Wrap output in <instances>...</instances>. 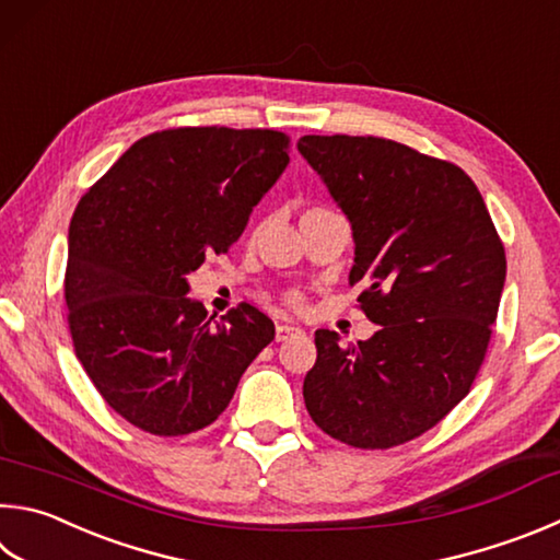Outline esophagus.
<instances>
[{
    "instance_id": "esophagus-1",
    "label": "esophagus",
    "mask_w": 560,
    "mask_h": 560,
    "mask_svg": "<svg viewBox=\"0 0 560 560\" xmlns=\"http://www.w3.org/2000/svg\"><path fill=\"white\" fill-rule=\"evenodd\" d=\"M303 330L296 328V325H289V323H281L277 325V342H283L289 338H296V335H301Z\"/></svg>"
}]
</instances>
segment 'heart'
I'll list each match as a JSON object with an SVG mask.
<instances>
[{"label": "heart", "instance_id": "heart-1", "mask_svg": "<svg viewBox=\"0 0 560 560\" xmlns=\"http://www.w3.org/2000/svg\"><path fill=\"white\" fill-rule=\"evenodd\" d=\"M313 210H323V208H311L306 212H313ZM306 212H303V215H306ZM283 303H287V306H291V308H301L303 306V296H301L299 291H289V293H283Z\"/></svg>", "mask_w": 560, "mask_h": 560}]
</instances>
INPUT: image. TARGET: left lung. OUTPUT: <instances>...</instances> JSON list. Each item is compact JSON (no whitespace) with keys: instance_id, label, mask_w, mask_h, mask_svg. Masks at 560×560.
<instances>
[{"instance_id":"1","label":"left lung","mask_w":560,"mask_h":560,"mask_svg":"<svg viewBox=\"0 0 560 560\" xmlns=\"http://www.w3.org/2000/svg\"><path fill=\"white\" fill-rule=\"evenodd\" d=\"M352 225L350 283L380 330L340 348L315 330L303 380L311 419L352 448L384 451L433 429L480 372L506 257L470 176L451 161L380 137H301Z\"/></svg>"}]
</instances>
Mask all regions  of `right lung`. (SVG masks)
Wrapping results in <instances>:
<instances>
[{"instance_id":"add662e5","label":"right lung","mask_w":560,"mask_h":560,"mask_svg":"<svg viewBox=\"0 0 560 560\" xmlns=\"http://www.w3.org/2000/svg\"><path fill=\"white\" fill-rule=\"evenodd\" d=\"M273 129L176 127L131 144L80 198L66 306L95 389L137 429L186 435L228 409L273 323L249 303L208 318L188 273L225 254L289 164Z\"/></svg>"}]
</instances>
